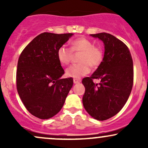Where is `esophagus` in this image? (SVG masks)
Segmentation results:
<instances>
[{
    "label": "esophagus",
    "instance_id": "esophagus-1",
    "mask_svg": "<svg viewBox=\"0 0 148 148\" xmlns=\"http://www.w3.org/2000/svg\"><path fill=\"white\" fill-rule=\"evenodd\" d=\"M81 82V80L80 79H74V84H79V83Z\"/></svg>",
    "mask_w": 148,
    "mask_h": 148
}]
</instances>
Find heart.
Here are the masks:
<instances>
[{
	"instance_id": "obj_1",
	"label": "heart",
	"mask_w": 148,
	"mask_h": 148,
	"mask_svg": "<svg viewBox=\"0 0 148 148\" xmlns=\"http://www.w3.org/2000/svg\"><path fill=\"white\" fill-rule=\"evenodd\" d=\"M74 53H81L79 57L80 63L72 64L66 70V74L70 77L79 79L90 72V66L97 68L103 59L102 49L94 46L92 42L86 37H79L71 42V48L61 46L58 49L57 56L62 65H67L71 62Z\"/></svg>"
}]
</instances>
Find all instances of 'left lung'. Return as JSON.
I'll return each instance as SVG.
<instances>
[{
  "instance_id": "8db88e82",
  "label": "left lung",
  "mask_w": 148,
  "mask_h": 148,
  "mask_svg": "<svg viewBox=\"0 0 148 148\" xmlns=\"http://www.w3.org/2000/svg\"><path fill=\"white\" fill-rule=\"evenodd\" d=\"M104 44L102 62L90 77L83 79L86 88L83 104L97 120H106L120 111L126 103L134 83L133 60L127 46L109 33L91 34ZM94 79L99 84L93 82Z\"/></svg>"
}]
</instances>
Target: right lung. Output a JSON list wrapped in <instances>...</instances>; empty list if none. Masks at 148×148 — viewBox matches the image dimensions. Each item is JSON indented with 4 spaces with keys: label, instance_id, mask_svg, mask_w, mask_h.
I'll use <instances>...</instances> for the list:
<instances>
[{
    "label": "right lung",
    "instance_id": "obj_1",
    "mask_svg": "<svg viewBox=\"0 0 148 148\" xmlns=\"http://www.w3.org/2000/svg\"><path fill=\"white\" fill-rule=\"evenodd\" d=\"M72 33H43L28 44L18 58L16 88L26 109L40 119L56 115L73 86L72 77L60 79L64 69L58 49Z\"/></svg>",
    "mask_w": 148,
    "mask_h": 148
}]
</instances>
